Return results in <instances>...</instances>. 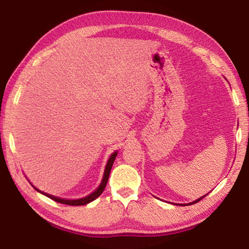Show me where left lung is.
<instances>
[{
    "label": "left lung",
    "mask_w": 249,
    "mask_h": 249,
    "mask_svg": "<svg viewBox=\"0 0 249 249\" xmlns=\"http://www.w3.org/2000/svg\"><path fill=\"white\" fill-rule=\"evenodd\" d=\"M205 196H202V197H200V199H197V200H196V201H193V202H191V203H188L189 205H191V204H195V203H197V202H199L200 200H202V199H203V197H204ZM188 204H181V205H188Z\"/></svg>",
    "instance_id": "8db88e82"
}]
</instances>
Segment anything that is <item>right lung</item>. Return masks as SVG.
Returning a JSON list of instances; mask_svg holds the SVG:
<instances>
[{"mask_svg": "<svg viewBox=\"0 0 249 249\" xmlns=\"http://www.w3.org/2000/svg\"><path fill=\"white\" fill-rule=\"evenodd\" d=\"M116 156H117V153L115 151V153H114V154H112L111 157H109L108 161H107V167H105L104 176H103L102 182H101L100 187H99L98 189H96V190H95L93 193H91L90 196H86V197H82V199H78V200H66V199H60V197L53 196H50V195H47V193H44V192L39 191L38 189H36V188H35V189H36V190L38 191V192L43 193L44 196H48L49 199H52V200H53V201L58 202V203L67 204V205H73V206H74V205H75V206H77V205H86V204L90 203V202H92L93 200H95L96 197H98V196H100L101 195H102L103 190L105 189V187H107V180H108L109 172H111L112 166H113V162H114V160H115V158H116Z\"/></svg>", "mask_w": 249, "mask_h": 249, "instance_id": "obj_1", "label": "right lung"}]
</instances>
